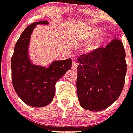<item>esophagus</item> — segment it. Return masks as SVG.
I'll return each instance as SVG.
<instances>
[{"label":"esophagus","mask_w":133,"mask_h":133,"mask_svg":"<svg viewBox=\"0 0 133 133\" xmlns=\"http://www.w3.org/2000/svg\"><path fill=\"white\" fill-rule=\"evenodd\" d=\"M78 63L76 61H73V62H72V68L74 70H76V69H77V67H78Z\"/></svg>","instance_id":"obj_1"}]
</instances>
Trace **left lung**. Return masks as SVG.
I'll return each instance as SVG.
<instances>
[{
  "instance_id": "left-lung-1",
  "label": "left lung",
  "mask_w": 133,
  "mask_h": 133,
  "mask_svg": "<svg viewBox=\"0 0 133 133\" xmlns=\"http://www.w3.org/2000/svg\"><path fill=\"white\" fill-rule=\"evenodd\" d=\"M125 57L122 42L114 39L106 47L78 58L76 89L82 107L100 111L119 98L125 83Z\"/></svg>"
}]
</instances>
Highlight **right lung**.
<instances>
[{
  "label": "right lung",
  "mask_w": 133,
  "mask_h": 133,
  "mask_svg": "<svg viewBox=\"0 0 133 133\" xmlns=\"http://www.w3.org/2000/svg\"><path fill=\"white\" fill-rule=\"evenodd\" d=\"M46 20L33 22L22 33L11 57V78L14 89L21 100L33 107H43L52 101L55 85L72 67L70 59L55 61L49 67L38 66L28 58V46L36 24H47Z\"/></svg>",
  "instance_id": "right-lung-1"
}]
</instances>
